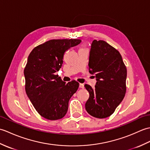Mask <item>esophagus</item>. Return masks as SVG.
Returning a JSON list of instances; mask_svg holds the SVG:
<instances>
[{
  "label": "esophagus",
  "mask_w": 150,
  "mask_h": 150,
  "mask_svg": "<svg viewBox=\"0 0 150 150\" xmlns=\"http://www.w3.org/2000/svg\"><path fill=\"white\" fill-rule=\"evenodd\" d=\"M79 88H84V84H79Z\"/></svg>",
  "instance_id": "obj_1"
}]
</instances>
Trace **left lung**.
I'll use <instances>...</instances> for the list:
<instances>
[{"label":"left lung","mask_w":150,"mask_h":150,"mask_svg":"<svg viewBox=\"0 0 150 150\" xmlns=\"http://www.w3.org/2000/svg\"><path fill=\"white\" fill-rule=\"evenodd\" d=\"M89 72L95 75V88L84 87L90 94L85 104L87 112L104 119L112 115L126 93L127 70L118 51L104 40H94L89 56Z\"/></svg>","instance_id":"left-lung-1"}]
</instances>
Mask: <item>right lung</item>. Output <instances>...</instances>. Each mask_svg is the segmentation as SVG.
I'll use <instances>...</instances> for the list:
<instances>
[{
    "label": "right lung",
    "mask_w": 150,
    "mask_h": 150,
    "mask_svg": "<svg viewBox=\"0 0 150 150\" xmlns=\"http://www.w3.org/2000/svg\"><path fill=\"white\" fill-rule=\"evenodd\" d=\"M80 39H53L38 46L28 58L24 75L28 98L41 116L55 120L65 116L70 98L79 88L75 81L66 83L56 75L64 55Z\"/></svg>",
    "instance_id": "obj_1"
}]
</instances>
